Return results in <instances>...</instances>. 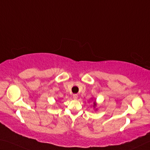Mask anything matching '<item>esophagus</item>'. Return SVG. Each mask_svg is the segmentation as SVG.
Returning <instances> with one entry per match:
<instances>
[{"mask_svg":"<svg viewBox=\"0 0 150 150\" xmlns=\"http://www.w3.org/2000/svg\"><path fill=\"white\" fill-rule=\"evenodd\" d=\"M73 98L74 99H76L78 98V95L77 94H74L73 95Z\"/></svg>","mask_w":150,"mask_h":150,"instance_id":"esophagus-1","label":"esophagus"}]
</instances>
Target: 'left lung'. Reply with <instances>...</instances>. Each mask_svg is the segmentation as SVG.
Returning <instances> with one entry per match:
<instances>
[{
  "label": "left lung",
  "instance_id": "8db88e82",
  "mask_svg": "<svg viewBox=\"0 0 150 150\" xmlns=\"http://www.w3.org/2000/svg\"><path fill=\"white\" fill-rule=\"evenodd\" d=\"M96 105V103H95V102H94V105Z\"/></svg>",
  "mask_w": 150,
  "mask_h": 150
}]
</instances>
